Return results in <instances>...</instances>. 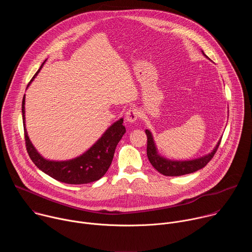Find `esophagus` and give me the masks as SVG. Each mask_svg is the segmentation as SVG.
I'll return each instance as SVG.
<instances>
[{"label": "esophagus", "mask_w": 252, "mask_h": 252, "mask_svg": "<svg viewBox=\"0 0 252 252\" xmlns=\"http://www.w3.org/2000/svg\"><path fill=\"white\" fill-rule=\"evenodd\" d=\"M139 116H140V112H139L138 110H136V109H130V110H128V111L126 112V120L127 123L132 124V123H134V122L137 121V119L139 118Z\"/></svg>", "instance_id": "esophagus-1"}]
</instances>
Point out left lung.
Wrapping results in <instances>:
<instances>
[{
	"mask_svg": "<svg viewBox=\"0 0 252 252\" xmlns=\"http://www.w3.org/2000/svg\"><path fill=\"white\" fill-rule=\"evenodd\" d=\"M204 55V53L202 52ZM205 56V55H204ZM146 133L148 136V147H147V154L150 162L152 165L161 174L166 176H179L185 175L189 173H192L202 167H204L210 159L213 158V156L217 153L221 139L219 140L218 145L215 146L213 151L199 158L191 159V160H171L167 159L158 153V149L156 146V142L154 140L153 134L149 129H146Z\"/></svg>",
	"mask_w": 252,
	"mask_h": 252,
	"instance_id": "left-lung-1",
	"label": "left lung"
}]
</instances>
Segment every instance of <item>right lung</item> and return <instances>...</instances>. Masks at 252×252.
Returning a JSON list of instances; mask_svg holds the SVG:
<instances>
[{
	"instance_id": "right-lung-1",
	"label": "right lung",
	"mask_w": 252,
	"mask_h": 252,
	"mask_svg": "<svg viewBox=\"0 0 252 252\" xmlns=\"http://www.w3.org/2000/svg\"><path fill=\"white\" fill-rule=\"evenodd\" d=\"M45 62L32 77V81L38 75ZM32 81L29 83L28 87ZM22 113L26 147L29 157L39 169L57 181L68 185H85L101 178L112 164L116 148L126 133V127L123 126L124 119H121L107 128L95 143L80 157L68 160H49L37 152L29 138L25 121V95L22 101Z\"/></svg>"
}]
</instances>
